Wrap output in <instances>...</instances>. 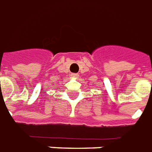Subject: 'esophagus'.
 <instances>
[{
  "label": "esophagus",
  "instance_id": "esophagus-1",
  "mask_svg": "<svg viewBox=\"0 0 152 152\" xmlns=\"http://www.w3.org/2000/svg\"><path fill=\"white\" fill-rule=\"evenodd\" d=\"M71 76H72V78L76 79V78H78L79 75L77 73H72V74H71Z\"/></svg>",
  "mask_w": 152,
  "mask_h": 152
}]
</instances>
